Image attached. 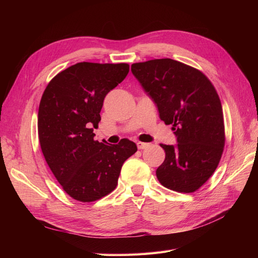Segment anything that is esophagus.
Wrapping results in <instances>:
<instances>
[{"instance_id": "34e87169", "label": "esophagus", "mask_w": 258, "mask_h": 258, "mask_svg": "<svg viewBox=\"0 0 258 258\" xmlns=\"http://www.w3.org/2000/svg\"><path fill=\"white\" fill-rule=\"evenodd\" d=\"M137 145H138L139 150H144V148H146L150 144H148V143H143V142H138Z\"/></svg>"}]
</instances>
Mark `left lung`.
<instances>
[{
  "label": "left lung",
  "instance_id": "left-lung-1",
  "mask_svg": "<svg viewBox=\"0 0 258 258\" xmlns=\"http://www.w3.org/2000/svg\"><path fill=\"white\" fill-rule=\"evenodd\" d=\"M131 72L176 138L175 145L160 144L166 158L156 170L158 181L178 192L197 190L217 168L225 145L214 86L198 70L169 58L134 63Z\"/></svg>",
  "mask_w": 258,
  "mask_h": 258
}]
</instances>
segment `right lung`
Returning <instances> with one entry per match:
<instances>
[{
    "label": "right lung",
    "instance_id": "1",
    "mask_svg": "<svg viewBox=\"0 0 258 258\" xmlns=\"http://www.w3.org/2000/svg\"><path fill=\"white\" fill-rule=\"evenodd\" d=\"M129 73L127 63L80 62L57 74L38 107V140L46 162L73 199L91 202L118 183L122 163L137 151L135 142L95 141L105 96Z\"/></svg>",
    "mask_w": 258,
    "mask_h": 258
}]
</instances>
